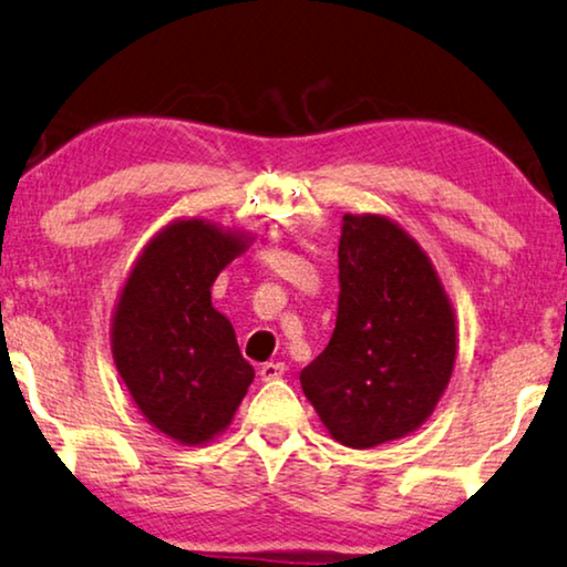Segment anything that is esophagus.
<instances>
[{"label": "esophagus", "mask_w": 567, "mask_h": 567, "mask_svg": "<svg viewBox=\"0 0 567 567\" xmlns=\"http://www.w3.org/2000/svg\"><path fill=\"white\" fill-rule=\"evenodd\" d=\"M284 373H286L284 363H264V365H260V379H264V381H276V379H281Z\"/></svg>", "instance_id": "34e87169"}]
</instances>
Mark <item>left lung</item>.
I'll return each instance as SVG.
<instances>
[{
  "mask_svg": "<svg viewBox=\"0 0 567 567\" xmlns=\"http://www.w3.org/2000/svg\"><path fill=\"white\" fill-rule=\"evenodd\" d=\"M338 258V322L299 381L327 432L365 450L434 412L455 365V311L420 243L389 217L344 215Z\"/></svg>",
  "mask_w": 567,
  "mask_h": 567,
  "instance_id": "8db88e82",
  "label": "left lung"
}]
</instances>
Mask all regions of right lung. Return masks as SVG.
<instances>
[{
  "instance_id": "1",
  "label": "right lung",
  "mask_w": 567,
  "mask_h": 567,
  "mask_svg": "<svg viewBox=\"0 0 567 567\" xmlns=\"http://www.w3.org/2000/svg\"><path fill=\"white\" fill-rule=\"evenodd\" d=\"M248 243L176 219L145 245L114 309V365L145 420L182 445L225 432L256 379L229 319L212 307V284Z\"/></svg>"
}]
</instances>
